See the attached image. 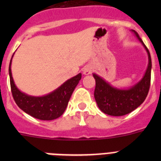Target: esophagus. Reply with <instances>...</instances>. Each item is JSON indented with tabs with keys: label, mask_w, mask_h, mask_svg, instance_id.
I'll return each mask as SVG.
<instances>
[{
	"label": "esophagus",
	"mask_w": 161,
	"mask_h": 161,
	"mask_svg": "<svg viewBox=\"0 0 161 161\" xmlns=\"http://www.w3.org/2000/svg\"><path fill=\"white\" fill-rule=\"evenodd\" d=\"M92 71H93V68L90 65H87V66H85L83 70V73L85 75H89V74L92 73Z\"/></svg>",
	"instance_id": "34e87169"
}]
</instances>
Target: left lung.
Here are the masks:
<instances>
[{
	"label": "left lung",
	"mask_w": 161,
	"mask_h": 161,
	"mask_svg": "<svg viewBox=\"0 0 161 161\" xmlns=\"http://www.w3.org/2000/svg\"><path fill=\"white\" fill-rule=\"evenodd\" d=\"M131 31L143 44L148 56V65L143 78L128 89H118L96 73L93 74L96 81L94 97L97 106L103 113L111 116H123L135 110L144 102L150 88L152 70L150 52L138 33L134 30Z\"/></svg>",
	"instance_id": "left-lung-1"
}]
</instances>
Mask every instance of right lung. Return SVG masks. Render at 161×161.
<instances>
[{"mask_svg": "<svg viewBox=\"0 0 161 161\" xmlns=\"http://www.w3.org/2000/svg\"><path fill=\"white\" fill-rule=\"evenodd\" d=\"M13 56L8 67V74L11 92L18 107L32 117L40 120H54L60 117L66 109L74 89L81 79V73L68 79L48 94L42 97L31 96L20 91L14 83L11 72Z\"/></svg>", "mask_w": 161, "mask_h": 161, "instance_id": "add662e5", "label": "right lung"}]
</instances>
